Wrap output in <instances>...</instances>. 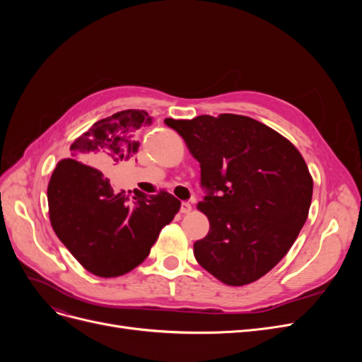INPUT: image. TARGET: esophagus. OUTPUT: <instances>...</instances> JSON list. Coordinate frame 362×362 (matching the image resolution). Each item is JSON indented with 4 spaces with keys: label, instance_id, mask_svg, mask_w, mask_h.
<instances>
[{
    "label": "esophagus",
    "instance_id": "34e87169",
    "mask_svg": "<svg viewBox=\"0 0 362 362\" xmlns=\"http://www.w3.org/2000/svg\"><path fill=\"white\" fill-rule=\"evenodd\" d=\"M192 211V204L190 202H182L181 204V213L182 214H187Z\"/></svg>",
    "mask_w": 362,
    "mask_h": 362
}]
</instances>
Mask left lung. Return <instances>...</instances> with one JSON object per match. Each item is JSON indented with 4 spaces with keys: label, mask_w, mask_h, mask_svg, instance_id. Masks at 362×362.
<instances>
[{
    "label": "left lung",
    "mask_w": 362,
    "mask_h": 362,
    "mask_svg": "<svg viewBox=\"0 0 362 362\" xmlns=\"http://www.w3.org/2000/svg\"><path fill=\"white\" fill-rule=\"evenodd\" d=\"M201 163L199 210L210 231L196 261L228 286L264 276L286 257L308 217L313 178L291 141L240 115L164 119Z\"/></svg>",
    "instance_id": "8db88e82"
}]
</instances>
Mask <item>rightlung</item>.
Segmentation results:
<instances>
[{"label": "right lung", "mask_w": 362, "mask_h": 362, "mask_svg": "<svg viewBox=\"0 0 362 362\" xmlns=\"http://www.w3.org/2000/svg\"><path fill=\"white\" fill-rule=\"evenodd\" d=\"M145 110H124L98 120L71 145L72 158L57 163L48 184L54 233L80 264L101 278L125 275L149 255L181 202L170 193L113 192L107 169L133 160L137 129L151 124Z\"/></svg>", "instance_id": "add662e5"}]
</instances>
